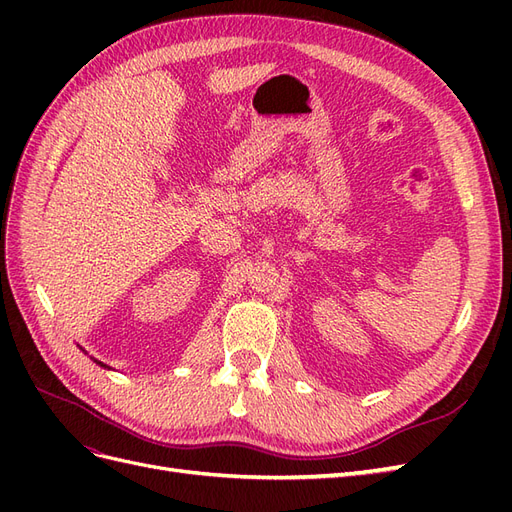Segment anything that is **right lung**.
I'll use <instances>...</instances> for the list:
<instances>
[{
  "instance_id": "add662e5",
  "label": "right lung",
  "mask_w": 512,
  "mask_h": 512,
  "mask_svg": "<svg viewBox=\"0 0 512 512\" xmlns=\"http://www.w3.org/2000/svg\"><path fill=\"white\" fill-rule=\"evenodd\" d=\"M100 365H102V363H100ZM102 367H106V365H102Z\"/></svg>"
}]
</instances>
